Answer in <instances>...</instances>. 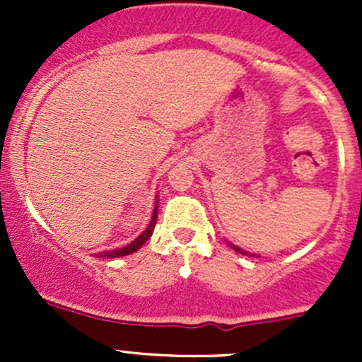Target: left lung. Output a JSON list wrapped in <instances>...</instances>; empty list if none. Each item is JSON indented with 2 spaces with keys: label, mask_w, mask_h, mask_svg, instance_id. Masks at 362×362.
Returning a JSON list of instances; mask_svg holds the SVG:
<instances>
[{
  "label": "left lung",
  "mask_w": 362,
  "mask_h": 362,
  "mask_svg": "<svg viewBox=\"0 0 362 362\" xmlns=\"http://www.w3.org/2000/svg\"><path fill=\"white\" fill-rule=\"evenodd\" d=\"M228 245L231 247L233 250H236V252H240V254H245V255H254V257H259L257 254H250V252H247V250H243V249H240V247H236V245H233V243H229L228 242Z\"/></svg>",
  "instance_id": "8db88e82"
}]
</instances>
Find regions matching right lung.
Masks as SVG:
<instances>
[{"label": "right lung", "instance_id": "1", "mask_svg": "<svg viewBox=\"0 0 362 362\" xmlns=\"http://www.w3.org/2000/svg\"><path fill=\"white\" fill-rule=\"evenodd\" d=\"M158 206H159V199H158V196H156V204H154V211H152V218H151V222H148V226H147V229H145L144 233H141L140 236H138V238H134L133 242L129 243V245H126V247H120V249H117V250H105V252H98V257H124V255H129V254H133V252H136L138 249H140L141 245H144L145 242H147L148 238H151L152 236V233H154V228H156V222H158Z\"/></svg>", "mask_w": 362, "mask_h": 362}]
</instances>
